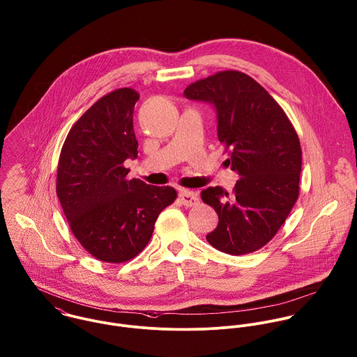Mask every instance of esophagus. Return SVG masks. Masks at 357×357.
<instances>
[{"instance_id":"esophagus-1","label":"esophagus","mask_w":357,"mask_h":357,"mask_svg":"<svg viewBox=\"0 0 357 357\" xmlns=\"http://www.w3.org/2000/svg\"><path fill=\"white\" fill-rule=\"evenodd\" d=\"M179 200L183 206L186 207H195L199 204V197H197V193L192 192V190H188V189H182L179 192Z\"/></svg>"}]
</instances>
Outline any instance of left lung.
<instances>
[{
  "mask_svg": "<svg viewBox=\"0 0 357 357\" xmlns=\"http://www.w3.org/2000/svg\"><path fill=\"white\" fill-rule=\"evenodd\" d=\"M183 93L214 105L226 161L241 176L231 195L220 186L202 192L219 218L207 241L230 255L258 251L276 236L298 200V134L282 106L245 73H215L192 82Z\"/></svg>",
  "mask_w": 357,
  "mask_h": 357,
  "instance_id": "left-lung-1",
  "label": "left lung"
}]
</instances>
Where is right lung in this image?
<instances>
[{
    "mask_svg": "<svg viewBox=\"0 0 357 357\" xmlns=\"http://www.w3.org/2000/svg\"><path fill=\"white\" fill-rule=\"evenodd\" d=\"M139 93L119 88L96 100L62 146L56 195L78 243L93 258L123 264L147 245L157 216L178 193L128 179L127 158L138 157L132 114Z\"/></svg>",
    "mask_w": 357,
    "mask_h": 357,
    "instance_id": "obj_1",
    "label": "right lung"
}]
</instances>
